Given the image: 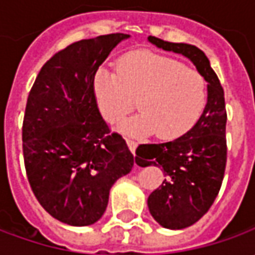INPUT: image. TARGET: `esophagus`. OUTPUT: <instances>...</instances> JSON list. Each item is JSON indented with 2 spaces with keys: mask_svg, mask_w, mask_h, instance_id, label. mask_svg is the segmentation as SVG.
I'll use <instances>...</instances> for the list:
<instances>
[{
  "mask_svg": "<svg viewBox=\"0 0 255 255\" xmlns=\"http://www.w3.org/2000/svg\"><path fill=\"white\" fill-rule=\"evenodd\" d=\"M126 143H128L129 150L134 154V151H136V148H137V141H134V140H131V138H126Z\"/></svg>",
  "mask_w": 255,
  "mask_h": 255,
  "instance_id": "esophagus-1",
  "label": "esophagus"
}]
</instances>
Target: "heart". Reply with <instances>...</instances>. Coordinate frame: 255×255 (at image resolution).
I'll list each match as a JSON object with an SVG mask.
<instances>
[{
	"mask_svg": "<svg viewBox=\"0 0 255 255\" xmlns=\"http://www.w3.org/2000/svg\"><path fill=\"white\" fill-rule=\"evenodd\" d=\"M94 96L101 115L117 124L136 101L141 112L119 125V130L144 137L157 131L162 140L182 137L200 121L207 107V82L176 59L148 51L133 52L118 71L100 68Z\"/></svg>",
	"mask_w": 255,
	"mask_h": 255,
	"instance_id": "heart-1",
	"label": "heart"
}]
</instances>
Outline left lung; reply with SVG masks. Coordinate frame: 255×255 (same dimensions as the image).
<instances>
[{"instance_id":"left-lung-1","label":"left lung","mask_w":255,"mask_h":255,"mask_svg":"<svg viewBox=\"0 0 255 255\" xmlns=\"http://www.w3.org/2000/svg\"><path fill=\"white\" fill-rule=\"evenodd\" d=\"M148 41L189 58L208 83L207 107L193 129L173 141L140 144L136 150L137 165L161 166L166 176L147 200L152 218L166 229H184L210 210L224 180L228 150L224 89L208 58L196 45L152 36Z\"/></svg>"}]
</instances>
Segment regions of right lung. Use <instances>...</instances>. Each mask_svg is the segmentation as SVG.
<instances>
[{
	"label": "right lung",
	"mask_w": 255,
	"mask_h": 255,
	"mask_svg": "<svg viewBox=\"0 0 255 255\" xmlns=\"http://www.w3.org/2000/svg\"><path fill=\"white\" fill-rule=\"evenodd\" d=\"M129 37L114 33L68 45L44 64L29 93L22 129L26 173L41 207L64 224H96L112 184L134 164L94 96L100 65Z\"/></svg>",
	"instance_id": "obj_1"
}]
</instances>
